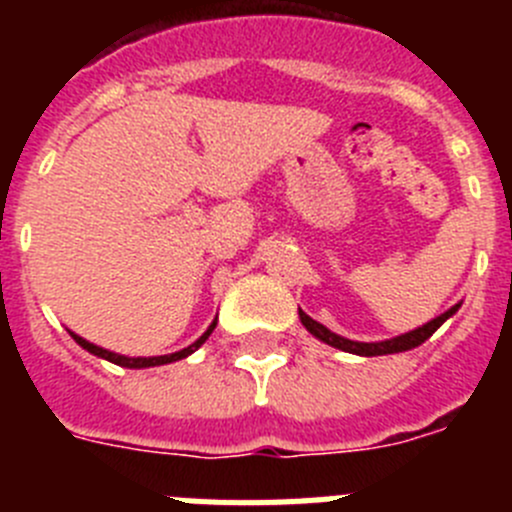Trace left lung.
<instances>
[{"mask_svg": "<svg viewBox=\"0 0 512 512\" xmlns=\"http://www.w3.org/2000/svg\"><path fill=\"white\" fill-rule=\"evenodd\" d=\"M461 307L454 305L451 310H446L443 315H438V318H433L431 323H425L423 328H415L410 330V333H402V336H395V338H387V341H377V343H361V341H351V338H343L338 336V333H333V330L325 328L323 323H318V320H312L307 312L300 310V320L302 325H305L307 330H310L312 336L318 338V341L328 343V346L333 348H341V351H346V354H356V356H384V354H400V351H410V348L420 346V343H425L428 338L436 333L438 328H441L446 320L454 315L456 310Z\"/></svg>", "mask_w": 512, "mask_h": 512, "instance_id": "left-lung-1", "label": "left lung"}]
</instances>
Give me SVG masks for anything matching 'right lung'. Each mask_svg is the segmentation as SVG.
<instances>
[{
  "label": "right lung",
  "mask_w": 512,
  "mask_h": 512,
  "mask_svg": "<svg viewBox=\"0 0 512 512\" xmlns=\"http://www.w3.org/2000/svg\"><path fill=\"white\" fill-rule=\"evenodd\" d=\"M215 325H217V320H212L210 328H207L205 333H202V336L192 343V346L182 348V351H176V354H166V356H148V359H143V356H138V359H133V356L115 354V351H107V348H102V346H94V343H89L87 338L76 336V333H71V336H74V341L79 343L81 348H87L89 354L99 356V359H107V361H112V364H117V366H128V369H146V366H161V364H171V361L187 359L189 354H194V351H197V348H200L202 343L207 341V338H210V333H212V330H215Z\"/></svg>",
  "instance_id": "right-lung-1"
}]
</instances>
